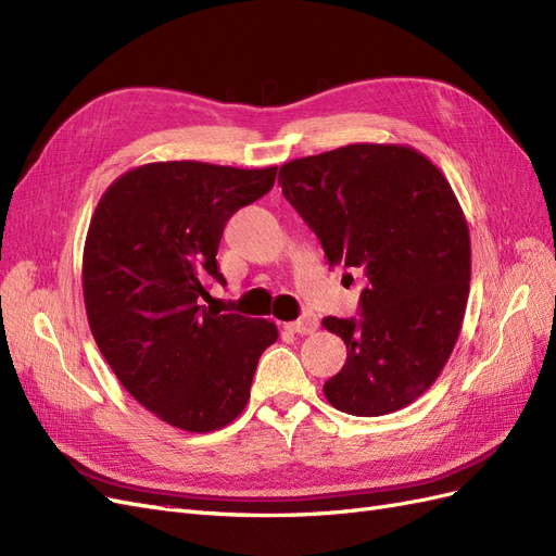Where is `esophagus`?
<instances>
[{"label": "esophagus", "instance_id": "1", "mask_svg": "<svg viewBox=\"0 0 556 556\" xmlns=\"http://www.w3.org/2000/svg\"><path fill=\"white\" fill-rule=\"evenodd\" d=\"M285 329L292 331V333H311V331L317 329V317L313 313H306V315H301L299 319H294V323L285 325Z\"/></svg>", "mask_w": 556, "mask_h": 556}]
</instances>
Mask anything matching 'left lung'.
I'll return each instance as SVG.
<instances>
[{
	"instance_id": "left-lung-1",
	"label": "left lung",
	"mask_w": 556,
	"mask_h": 556,
	"mask_svg": "<svg viewBox=\"0 0 556 556\" xmlns=\"http://www.w3.org/2000/svg\"><path fill=\"white\" fill-rule=\"evenodd\" d=\"M278 182L329 266L364 280L359 319H323L348 348L327 401L357 417L406 408L441 376L468 301L470 237L447 178L410 146L352 143L282 164Z\"/></svg>"
}]
</instances>
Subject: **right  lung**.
<instances>
[{
    "instance_id": "add662e5",
    "label": "right lung",
    "mask_w": 556,
    "mask_h": 556,
    "mask_svg": "<svg viewBox=\"0 0 556 556\" xmlns=\"http://www.w3.org/2000/svg\"><path fill=\"white\" fill-rule=\"evenodd\" d=\"M276 172L153 162L115 178L94 208L83 250L90 331L125 390L176 429L237 419L278 339L268 319L199 306L206 280L225 285L215 255L227 220L271 190Z\"/></svg>"
}]
</instances>
